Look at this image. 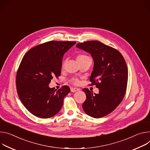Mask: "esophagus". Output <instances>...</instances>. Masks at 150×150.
<instances>
[{"label":"esophagus","mask_w":150,"mask_h":150,"mask_svg":"<svg viewBox=\"0 0 150 150\" xmlns=\"http://www.w3.org/2000/svg\"><path fill=\"white\" fill-rule=\"evenodd\" d=\"M79 90V89L77 88H71V92H76V91H77Z\"/></svg>","instance_id":"esophagus-1"}]
</instances>
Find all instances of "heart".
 Wrapping results in <instances>:
<instances>
[{
	"label": "heart",
	"instance_id": "heart-1",
	"mask_svg": "<svg viewBox=\"0 0 150 150\" xmlns=\"http://www.w3.org/2000/svg\"><path fill=\"white\" fill-rule=\"evenodd\" d=\"M76 59H77V62H81V61H85L86 59H90V58L88 55H86L85 54H79V55L77 56ZM65 64V61H64L63 62V64H62V67H64ZM74 83H77L78 81L77 80H74Z\"/></svg>",
	"mask_w": 150,
	"mask_h": 150
}]
</instances>
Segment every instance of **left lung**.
<instances>
[{
  "label": "left lung",
  "mask_w": 150,
  "mask_h": 150,
  "mask_svg": "<svg viewBox=\"0 0 150 150\" xmlns=\"http://www.w3.org/2000/svg\"><path fill=\"white\" fill-rule=\"evenodd\" d=\"M76 47L91 55L94 65L90 81L99 88L98 93L83 89L86 95L83 109L92 117H103L117 108L124 98L128 79L126 61L117 50L99 41L77 43Z\"/></svg>",
  "instance_id": "left-lung-1"
}]
</instances>
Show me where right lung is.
Masks as SVG:
<instances>
[{"label": "right lung", "mask_w": 150, "mask_h": 150, "mask_svg": "<svg viewBox=\"0 0 150 150\" xmlns=\"http://www.w3.org/2000/svg\"><path fill=\"white\" fill-rule=\"evenodd\" d=\"M76 43L47 42L30 49L23 58L16 74V90L23 105L36 117H53L70 92L67 86L57 91L48 85L54 77L60 76L63 56Z\"/></svg>", "instance_id": "obj_1"}]
</instances>
